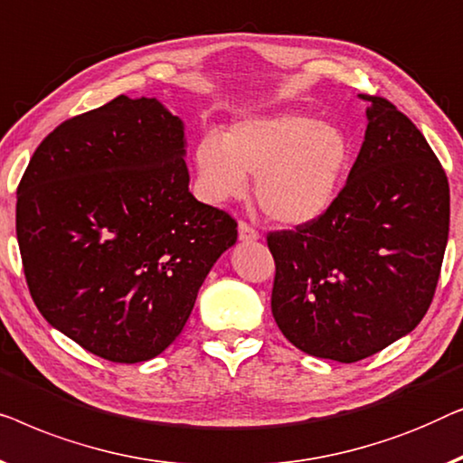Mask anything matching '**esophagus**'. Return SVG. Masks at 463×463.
Returning <instances> with one entry per match:
<instances>
[{
  "mask_svg": "<svg viewBox=\"0 0 463 463\" xmlns=\"http://www.w3.org/2000/svg\"><path fill=\"white\" fill-rule=\"evenodd\" d=\"M239 239L243 241V243H253V241L260 239V232L253 229L251 224L239 222Z\"/></svg>",
  "mask_w": 463,
  "mask_h": 463,
  "instance_id": "obj_1",
  "label": "esophagus"
}]
</instances>
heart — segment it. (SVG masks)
Instances as JSON below:
<instances>
[{
	"label": "heart",
	"mask_w": 463,
	"mask_h": 463,
	"mask_svg": "<svg viewBox=\"0 0 463 463\" xmlns=\"http://www.w3.org/2000/svg\"><path fill=\"white\" fill-rule=\"evenodd\" d=\"M353 145L331 121L304 113L250 117L224 138L207 134L194 148L205 197L239 199L256 175V199L272 222L302 226L334 205L346 178Z\"/></svg>",
	"instance_id": "b5f03b06"
}]
</instances>
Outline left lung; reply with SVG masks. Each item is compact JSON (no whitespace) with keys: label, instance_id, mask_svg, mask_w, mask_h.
<instances>
[{"label":"left lung","instance_id":"1","mask_svg":"<svg viewBox=\"0 0 463 463\" xmlns=\"http://www.w3.org/2000/svg\"><path fill=\"white\" fill-rule=\"evenodd\" d=\"M367 129L346 184L315 222L269 232L272 317L306 354L356 363L407 335L432 302L449 182L407 115L361 94Z\"/></svg>","mask_w":463,"mask_h":463}]
</instances>
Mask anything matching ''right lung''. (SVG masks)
<instances>
[{"label": "right lung", "mask_w": 463, "mask_h": 463, "mask_svg": "<svg viewBox=\"0 0 463 463\" xmlns=\"http://www.w3.org/2000/svg\"><path fill=\"white\" fill-rule=\"evenodd\" d=\"M184 123L117 96L45 136L24 169L16 237L35 306L100 359L140 363L180 335L237 222L188 191Z\"/></svg>", "instance_id": "right-lung-1"}]
</instances>
